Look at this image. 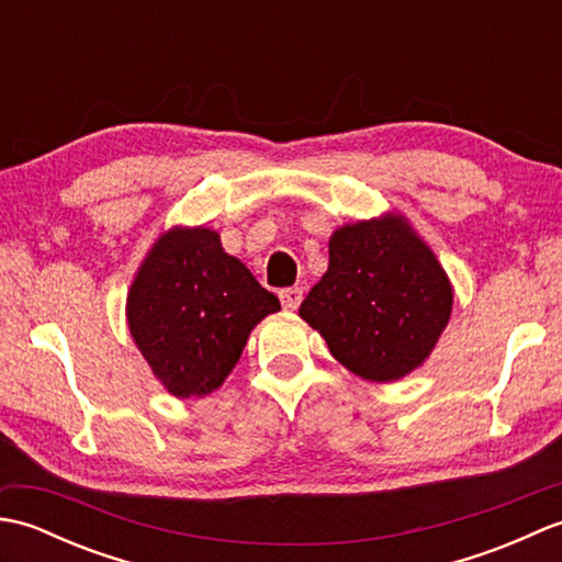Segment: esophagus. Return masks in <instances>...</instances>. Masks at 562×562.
I'll return each mask as SVG.
<instances>
[{
	"label": "esophagus",
	"mask_w": 562,
	"mask_h": 562,
	"mask_svg": "<svg viewBox=\"0 0 562 562\" xmlns=\"http://www.w3.org/2000/svg\"><path fill=\"white\" fill-rule=\"evenodd\" d=\"M304 300V290L302 288H288L280 292V302L284 308H290V312H294V308H300Z\"/></svg>",
	"instance_id": "esophagus-1"
}]
</instances>
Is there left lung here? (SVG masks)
<instances>
[{
	"label": "left lung",
	"instance_id": "8db88e82",
	"mask_svg": "<svg viewBox=\"0 0 562 562\" xmlns=\"http://www.w3.org/2000/svg\"><path fill=\"white\" fill-rule=\"evenodd\" d=\"M453 306L435 250L398 212L330 234L328 270L300 306L330 355L352 374L391 384L423 367Z\"/></svg>",
	"mask_w": 562,
	"mask_h": 562
}]
</instances>
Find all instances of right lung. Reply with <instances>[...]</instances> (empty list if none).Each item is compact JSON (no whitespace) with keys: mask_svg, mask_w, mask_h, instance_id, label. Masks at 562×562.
Listing matches in <instances>:
<instances>
[{"mask_svg":"<svg viewBox=\"0 0 562 562\" xmlns=\"http://www.w3.org/2000/svg\"><path fill=\"white\" fill-rule=\"evenodd\" d=\"M280 312L220 232L171 226L127 290V328L151 374L176 398H202L232 374L262 318Z\"/></svg>","mask_w":562,"mask_h":562,"instance_id":"right-lung-1","label":"right lung"}]
</instances>
